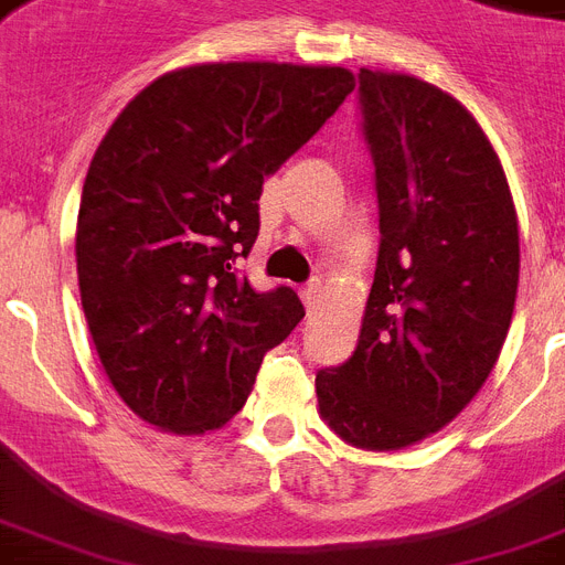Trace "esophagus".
<instances>
[{"label":"esophagus","mask_w":565,"mask_h":565,"mask_svg":"<svg viewBox=\"0 0 565 565\" xmlns=\"http://www.w3.org/2000/svg\"><path fill=\"white\" fill-rule=\"evenodd\" d=\"M319 292H322V281H310L308 287H301V301H305V308H308V313L313 308H317Z\"/></svg>","instance_id":"obj_1"}]
</instances>
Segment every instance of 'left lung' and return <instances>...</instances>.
Segmentation results:
<instances>
[{
  "mask_svg": "<svg viewBox=\"0 0 565 565\" xmlns=\"http://www.w3.org/2000/svg\"><path fill=\"white\" fill-rule=\"evenodd\" d=\"M358 82L381 246L358 349L317 372V398L337 437L395 451L490 377L516 305L519 225L499 154L460 102L413 75Z\"/></svg>",
  "mask_w": 565,
  "mask_h": 565,
  "instance_id": "left-lung-1",
  "label": "left lung"
}]
</instances>
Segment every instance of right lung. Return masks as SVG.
<instances>
[{"label": "right lung", "instance_id": "1", "mask_svg": "<svg viewBox=\"0 0 565 565\" xmlns=\"http://www.w3.org/2000/svg\"><path fill=\"white\" fill-rule=\"evenodd\" d=\"M352 82L343 66H184L137 93L93 154L75 228L82 308L114 390L154 428H222L305 317L290 287L257 292L234 264L255 246L264 179Z\"/></svg>", "mask_w": 565, "mask_h": 565}]
</instances>
